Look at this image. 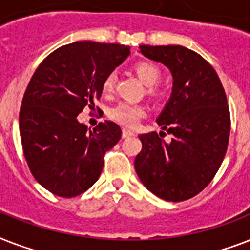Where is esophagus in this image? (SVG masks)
Masks as SVG:
<instances>
[{
	"label": "esophagus",
	"instance_id": "obj_1",
	"mask_svg": "<svg viewBox=\"0 0 250 250\" xmlns=\"http://www.w3.org/2000/svg\"><path fill=\"white\" fill-rule=\"evenodd\" d=\"M133 135H135V132H133V131H131V129L123 128V131H122V137H123V139H125V137H129V136H133Z\"/></svg>",
	"mask_w": 250,
	"mask_h": 250
}]
</instances>
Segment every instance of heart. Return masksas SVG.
Segmentation results:
<instances>
[{
  "label": "heart",
  "mask_w": 250,
  "mask_h": 250,
  "mask_svg": "<svg viewBox=\"0 0 250 250\" xmlns=\"http://www.w3.org/2000/svg\"><path fill=\"white\" fill-rule=\"evenodd\" d=\"M133 68H135V72L139 76V79L146 86H150L149 90L152 92L153 85H156L161 78L160 68L152 62H145V61L136 63ZM114 85H115V74L110 72L102 82V89L106 93H110L114 89ZM144 115V106L131 104V102H119L118 105H115L110 110V118L125 127H135Z\"/></svg>",
  "instance_id": "heart-1"
}]
</instances>
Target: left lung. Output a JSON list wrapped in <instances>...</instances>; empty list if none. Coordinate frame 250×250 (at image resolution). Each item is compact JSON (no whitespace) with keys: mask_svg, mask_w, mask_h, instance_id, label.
I'll use <instances>...</instances> for the list:
<instances>
[{"mask_svg":"<svg viewBox=\"0 0 250 250\" xmlns=\"http://www.w3.org/2000/svg\"><path fill=\"white\" fill-rule=\"evenodd\" d=\"M141 54L164 63L172 75V92L157 118L161 131L140 135L135 168L141 183L166 201L198 194L217 174L229 145L231 118L225 89L213 66L180 45H140Z\"/></svg>","mask_w":250,"mask_h":250,"instance_id":"8db88e82","label":"left lung"}]
</instances>
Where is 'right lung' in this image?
I'll use <instances>...</instances> for the list:
<instances>
[{"instance_id": "1", "label": "right lung", "mask_w": 250, "mask_h": 250, "mask_svg": "<svg viewBox=\"0 0 250 250\" xmlns=\"http://www.w3.org/2000/svg\"><path fill=\"white\" fill-rule=\"evenodd\" d=\"M129 56V46L76 41L63 45L36 68L23 96L19 129L29 170L45 189L75 197L97 182L104 156L122 129L106 121L88 131L79 123L102 94V82Z\"/></svg>"}]
</instances>
